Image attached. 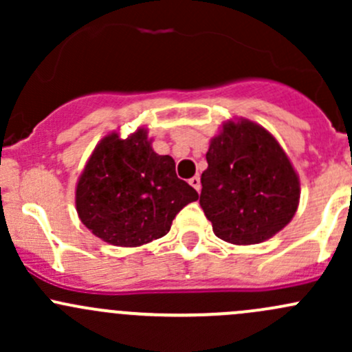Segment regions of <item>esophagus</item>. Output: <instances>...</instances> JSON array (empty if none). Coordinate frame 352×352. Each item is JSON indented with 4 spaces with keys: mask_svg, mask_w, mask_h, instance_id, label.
Masks as SVG:
<instances>
[{
    "mask_svg": "<svg viewBox=\"0 0 352 352\" xmlns=\"http://www.w3.org/2000/svg\"><path fill=\"white\" fill-rule=\"evenodd\" d=\"M189 184L194 187V189L197 190V192H199V190H201V179H199V175H194L192 179L189 180Z\"/></svg>",
    "mask_w": 352,
    "mask_h": 352,
    "instance_id": "obj_1",
    "label": "esophagus"
}]
</instances>
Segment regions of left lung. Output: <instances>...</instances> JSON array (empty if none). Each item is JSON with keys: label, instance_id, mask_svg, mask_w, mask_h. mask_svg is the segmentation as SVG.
I'll return each mask as SVG.
<instances>
[{"label": "left lung", "instance_id": "8db88e82", "mask_svg": "<svg viewBox=\"0 0 352 352\" xmlns=\"http://www.w3.org/2000/svg\"><path fill=\"white\" fill-rule=\"evenodd\" d=\"M201 208L218 239L255 245L281 232L300 204V177L258 124L230 119L209 143Z\"/></svg>", "mask_w": 352, "mask_h": 352}]
</instances>
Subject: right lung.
<instances>
[{
  "mask_svg": "<svg viewBox=\"0 0 352 352\" xmlns=\"http://www.w3.org/2000/svg\"><path fill=\"white\" fill-rule=\"evenodd\" d=\"M199 194L175 173L168 155L155 153L146 127L102 138L76 184L81 223L116 247H141L170 232L177 212Z\"/></svg>",
  "mask_w": 352,
  "mask_h": 352,
  "instance_id": "add662e5",
  "label": "right lung"
}]
</instances>
